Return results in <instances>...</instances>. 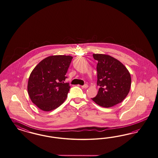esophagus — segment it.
Returning a JSON list of instances; mask_svg holds the SVG:
<instances>
[{
    "label": "esophagus",
    "mask_w": 158,
    "mask_h": 158,
    "mask_svg": "<svg viewBox=\"0 0 158 158\" xmlns=\"http://www.w3.org/2000/svg\"><path fill=\"white\" fill-rule=\"evenodd\" d=\"M82 87L83 88V89H87V87H88V85H87V84H85V85L82 86Z\"/></svg>",
    "instance_id": "1"
}]
</instances>
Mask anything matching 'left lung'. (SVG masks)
<instances>
[{
	"mask_svg": "<svg viewBox=\"0 0 158 158\" xmlns=\"http://www.w3.org/2000/svg\"><path fill=\"white\" fill-rule=\"evenodd\" d=\"M97 60L98 82L100 88L95 98H92L103 107H111L120 103L130 90L131 78L128 69L118 60L108 55L93 54Z\"/></svg>",
	"mask_w": 158,
	"mask_h": 158,
	"instance_id": "1",
	"label": "left lung"
}]
</instances>
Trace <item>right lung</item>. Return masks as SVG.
Wrapping results in <instances>:
<instances>
[{
	"label": "right lung",
	"instance_id": "obj_1",
	"mask_svg": "<svg viewBox=\"0 0 158 158\" xmlns=\"http://www.w3.org/2000/svg\"><path fill=\"white\" fill-rule=\"evenodd\" d=\"M72 58L69 55L50 56L42 60L31 72L28 93L39 109L51 111L65 100L71 87L64 81Z\"/></svg>",
	"mask_w": 158,
	"mask_h": 158
}]
</instances>
